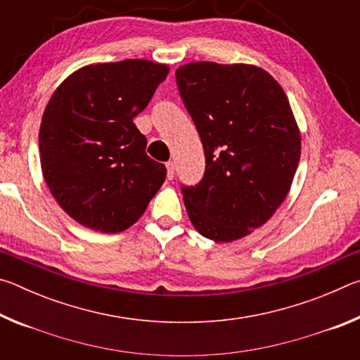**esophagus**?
Here are the masks:
<instances>
[{"label": "esophagus", "instance_id": "obj_1", "mask_svg": "<svg viewBox=\"0 0 360 360\" xmlns=\"http://www.w3.org/2000/svg\"><path fill=\"white\" fill-rule=\"evenodd\" d=\"M167 178L172 181L174 178V163L173 162H168L167 163Z\"/></svg>", "mask_w": 360, "mask_h": 360}]
</instances>
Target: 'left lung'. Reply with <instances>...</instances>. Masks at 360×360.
I'll list each match as a JSON object with an SVG mask.
<instances>
[{
  "mask_svg": "<svg viewBox=\"0 0 360 360\" xmlns=\"http://www.w3.org/2000/svg\"><path fill=\"white\" fill-rule=\"evenodd\" d=\"M182 103L205 149V174L182 186L193 227L217 243L259 229L288 197L300 131L288 96L251 65L197 62L176 71Z\"/></svg>",
  "mask_w": 360,
  "mask_h": 360,
  "instance_id": "1",
  "label": "left lung"
}]
</instances>
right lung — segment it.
Here are the masks:
<instances>
[{
  "instance_id": "1",
  "label": "right lung",
  "mask_w": 360,
  "mask_h": 360,
  "mask_svg": "<svg viewBox=\"0 0 360 360\" xmlns=\"http://www.w3.org/2000/svg\"><path fill=\"white\" fill-rule=\"evenodd\" d=\"M167 65L148 60L84 66L49 100L39 129L46 184L65 212L103 233L135 224L167 178L146 154L133 119L149 105Z\"/></svg>"
}]
</instances>
